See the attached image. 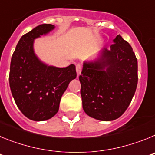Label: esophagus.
Here are the masks:
<instances>
[{"label": "esophagus", "mask_w": 155, "mask_h": 155, "mask_svg": "<svg viewBox=\"0 0 155 155\" xmlns=\"http://www.w3.org/2000/svg\"><path fill=\"white\" fill-rule=\"evenodd\" d=\"M81 69H82L81 65H80V64L76 65V71H77V74H78V76H79V75L81 74Z\"/></svg>", "instance_id": "esophagus-1"}]
</instances>
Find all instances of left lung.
<instances>
[{
  "instance_id": "obj_1",
  "label": "left lung",
  "mask_w": 155,
  "mask_h": 155,
  "mask_svg": "<svg viewBox=\"0 0 155 155\" xmlns=\"http://www.w3.org/2000/svg\"><path fill=\"white\" fill-rule=\"evenodd\" d=\"M81 82L83 109L102 121L116 120L127 110L137 86V60L131 46L120 35L110 50H102L92 62H84Z\"/></svg>"
}]
</instances>
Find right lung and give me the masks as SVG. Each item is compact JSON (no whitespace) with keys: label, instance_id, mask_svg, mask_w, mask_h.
<instances>
[{"label":"right lung","instance_id":"add662e5","mask_svg":"<svg viewBox=\"0 0 155 155\" xmlns=\"http://www.w3.org/2000/svg\"><path fill=\"white\" fill-rule=\"evenodd\" d=\"M55 26L38 25L21 36L12 57L9 84L15 102L22 114L34 121H44L55 116L71 81L76 78L75 66H48L34 53V39L46 35Z\"/></svg>","mask_w":155,"mask_h":155}]
</instances>
